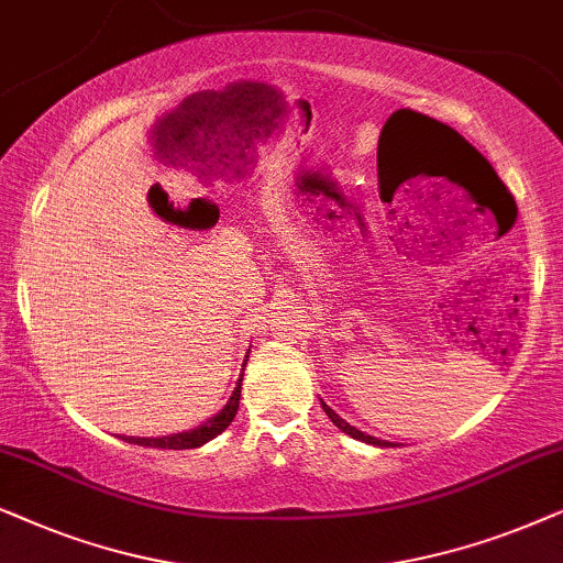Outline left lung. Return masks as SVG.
Wrapping results in <instances>:
<instances>
[{
	"mask_svg": "<svg viewBox=\"0 0 563 563\" xmlns=\"http://www.w3.org/2000/svg\"><path fill=\"white\" fill-rule=\"evenodd\" d=\"M422 123H427V133H430V136H432V133H434V136H443V139L453 141V144H455L453 152H451V148H440V154H438V156H440V167H443V172L448 169V177H451V172H453V175H455V172H459V175H461L463 169H468V164H482V167L486 169V175H489V177L494 179V183H501V179L497 177V172L492 169V164L486 162L484 156L478 154L476 148L471 146L468 141L463 139L459 131H453L451 125L440 123V120H432V118H427V115H422ZM451 179H453V177H451ZM463 187H466V185H463ZM505 190H507V187H505ZM478 203H482V200H478ZM321 407H324L327 417L332 419V422H334L336 427H340L342 432H347L350 438H355V440H363V443H371V445H380V448L388 445V443H384V440H376V438H371V434L360 432L357 427H352V424L344 422V419H342L340 415H336V411L329 409L324 401H321Z\"/></svg>",
	"mask_w": 563,
	"mask_h": 563,
	"instance_id": "left-lung-1",
	"label": "left lung"
}]
</instances>
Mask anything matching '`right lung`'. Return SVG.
Here are the masks:
<instances>
[{
  "instance_id": "obj_1",
  "label": "right lung",
  "mask_w": 563,
  "mask_h": 563,
  "mask_svg": "<svg viewBox=\"0 0 563 563\" xmlns=\"http://www.w3.org/2000/svg\"><path fill=\"white\" fill-rule=\"evenodd\" d=\"M239 396H242V378H239L236 391L229 399L227 407H223L216 417L208 419L206 424L195 427L190 432L172 434V438H129V443L144 445V448H164V451H187V448L206 445L208 440H213L216 434H221L231 422H234L236 409H239Z\"/></svg>"
}]
</instances>
